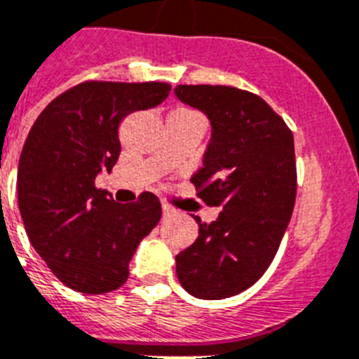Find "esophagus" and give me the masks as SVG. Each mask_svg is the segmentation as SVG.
<instances>
[{
  "instance_id": "34e87169",
  "label": "esophagus",
  "mask_w": 359,
  "mask_h": 359,
  "mask_svg": "<svg viewBox=\"0 0 359 359\" xmlns=\"http://www.w3.org/2000/svg\"><path fill=\"white\" fill-rule=\"evenodd\" d=\"M161 212H163V216H170V214H172L174 210L170 209L168 205H163V207H161Z\"/></svg>"
}]
</instances>
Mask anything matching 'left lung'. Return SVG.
<instances>
[{"label":"left lung","instance_id":"left-lung-1","mask_svg":"<svg viewBox=\"0 0 359 359\" xmlns=\"http://www.w3.org/2000/svg\"><path fill=\"white\" fill-rule=\"evenodd\" d=\"M176 97L210 121L203 167L191 177L198 196L222 207L198 240L176 256L183 289L200 299L243 292L280 249L296 201L294 136L267 101L225 85H177Z\"/></svg>","mask_w":359,"mask_h":359}]
</instances>
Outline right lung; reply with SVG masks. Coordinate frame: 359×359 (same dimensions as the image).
I'll return each instance as SVG.
<instances>
[{"instance_id":"add662e5","label":"right lung","mask_w":359,"mask_h":359,"mask_svg":"<svg viewBox=\"0 0 359 359\" xmlns=\"http://www.w3.org/2000/svg\"><path fill=\"white\" fill-rule=\"evenodd\" d=\"M159 81H85L52 100L30 128L18 165V203L36 252L76 292L105 294L128 278L140 241L161 217L143 192L116 203L94 182L121 152L119 123L167 100Z\"/></svg>"}]
</instances>
